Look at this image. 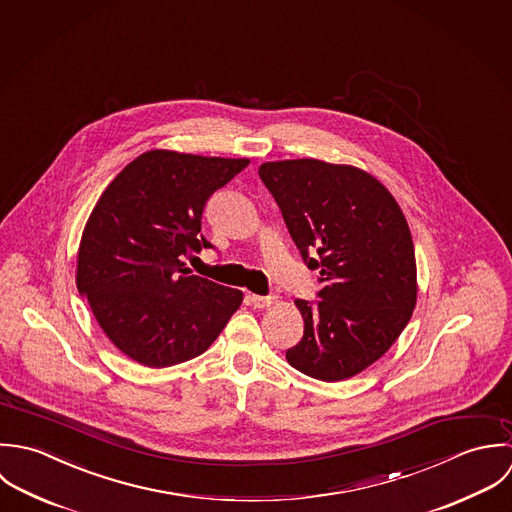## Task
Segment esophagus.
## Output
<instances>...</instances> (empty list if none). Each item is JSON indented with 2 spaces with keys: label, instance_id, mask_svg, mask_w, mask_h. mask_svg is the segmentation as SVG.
Wrapping results in <instances>:
<instances>
[{
  "label": "esophagus",
  "instance_id": "esophagus-1",
  "mask_svg": "<svg viewBox=\"0 0 512 512\" xmlns=\"http://www.w3.org/2000/svg\"><path fill=\"white\" fill-rule=\"evenodd\" d=\"M275 301H277V295H267V297H261V295H249V303H251L255 308L271 307Z\"/></svg>",
  "mask_w": 512,
  "mask_h": 512
}]
</instances>
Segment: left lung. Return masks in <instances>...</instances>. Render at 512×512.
<instances>
[{
  "mask_svg": "<svg viewBox=\"0 0 512 512\" xmlns=\"http://www.w3.org/2000/svg\"><path fill=\"white\" fill-rule=\"evenodd\" d=\"M259 178L322 285L318 301H295L305 334L287 360L316 380L352 378L386 354L415 307L408 221L376 178L352 166L267 162Z\"/></svg>",
  "mask_w": 512,
  "mask_h": 512,
  "instance_id": "8db88e82",
  "label": "left lung"
}]
</instances>
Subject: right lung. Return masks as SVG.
I'll list each match as a JSON object with an SVG mask.
<instances>
[{
  "label": "right lung",
  "instance_id": "obj_1",
  "mask_svg": "<svg viewBox=\"0 0 512 512\" xmlns=\"http://www.w3.org/2000/svg\"><path fill=\"white\" fill-rule=\"evenodd\" d=\"M249 160L152 150L130 162L95 205L79 249L77 289L128 358L166 368L200 356L243 295L194 275L184 259L213 245L207 200Z\"/></svg>",
  "mask_w": 512,
  "mask_h": 512
}]
</instances>
